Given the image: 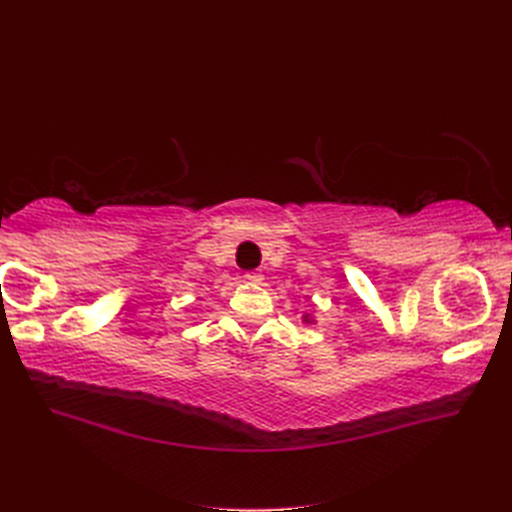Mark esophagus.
<instances>
[{"label":"esophagus","instance_id":"34e87169","mask_svg":"<svg viewBox=\"0 0 512 512\" xmlns=\"http://www.w3.org/2000/svg\"><path fill=\"white\" fill-rule=\"evenodd\" d=\"M245 280L252 282V284H262V280H265V275H262L260 271H247L245 273Z\"/></svg>","mask_w":512,"mask_h":512}]
</instances>
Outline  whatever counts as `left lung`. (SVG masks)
<instances>
[{
    "instance_id": "obj_1",
    "label": "left lung",
    "mask_w": 512,
    "mask_h": 512,
    "mask_svg": "<svg viewBox=\"0 0 512 512\" xmlns=\"http://www.w3.org/2000/svg\"><path fill=\"white\" fill-rule=\"evenodd\" d=\"M305 320H307V316H305Z\"/></svg>"
}]
</instances>
